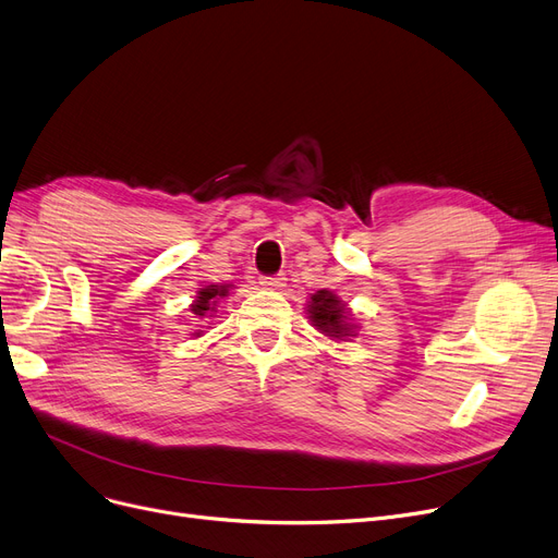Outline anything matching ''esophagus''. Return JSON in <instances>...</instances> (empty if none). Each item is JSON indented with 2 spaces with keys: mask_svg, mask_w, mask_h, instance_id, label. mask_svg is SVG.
Returning <instances> with one entry per match:
<instances>
[{
  "mask_svg": "<svg viewBox=\"0 0 558 558\" xmlns=\"http://www.w3.org/2000/svg\"><path fill=\"white\" fill-rule=\"evenodd\" d=\"M259 284L264 289H280V287H284V278L282 276H264V278H259Z\"/></svg>",
  "mask_w": 558,
  "mask_h": 558,
  "instance_id": "obj_1",
  "label": "esophagus"
}]
</instances>
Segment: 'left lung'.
Segmentation results:
<instances>
[{"label":"left lung","mask_w":558,"mask_h":558,"mask_svg":"<svg viewBox=\"0 0 558 558\" xmlns=\"http://www.w3.org/2000/svg\"><path fill=\"white\" fill-rule=\"evenodd\" d=\"M351 310L347 303L332 294L330 289H319L317 294H312L307 301V314L312 326L319 332H324L330 339H344L355 337L357 326L351 322Z\"/></svg>","instance_id":"8db88e82"}]
</instances>
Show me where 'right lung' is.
<instances>
[{
    "instance_id": "obj_1",
    "label": "right lung",
    "mask_w": 558,
    "mask_h": 558,
    "mask_svg": "<svg viewBox=\"0 0 558 558\" xmlns=\"http://www.w3.org/2000/svg\"><path fill=\"white\" fill-rule=\"evenodd\" d=\"M230 289H232V284H207V287H203L201 292L196 294V301L191 303V312L196 314L198 319H209V317H214L216 305H219V301L230 294ZM196 328H198V330L193 332V335L201 337V335H203V326H196Z\"/></svg>"
}]
</instances>
